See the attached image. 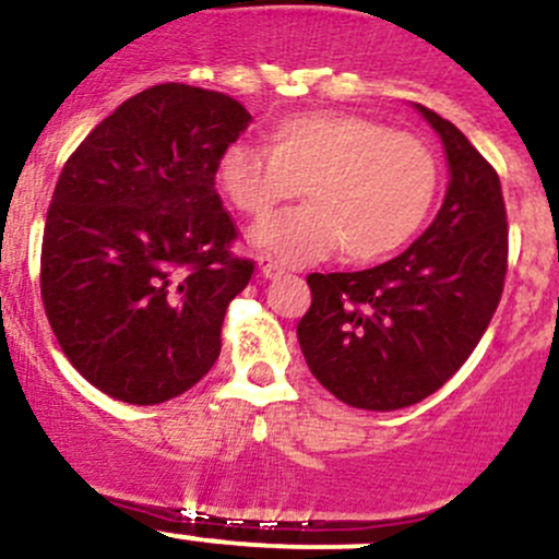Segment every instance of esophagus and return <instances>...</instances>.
<instances>
[{"label":"esophagus","instance_id":"1","mask_svg":"<svg viewBox=\"0 0 559 559\" xmlns=\"http://www.w3.org/2000/svg\"><path fill=\"white\" fill-rule=\"evenodd\" d=\"M259 266H261V274L266 280H277V277H282V274H285V266H282L280 261H274L272 255H261Z\"/></svg>","mask_w":559,"mask_h":559}]
</instances>
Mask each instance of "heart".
Masks as SVG:
<instances>
[{"label":"heart","instance_id":"obj_1","mask_svg":"<svg viewBox=\"0 0 559 559\" xmlns=\"http://www.w3.org/2000/svg\"><path fill=\"white\" fill-rule=\"evenodd\" d=\"M438 179L428 142L354 112L282 118L269 129V147L237 142L218 160L224 195L250 218L306 190L309 205L250 235L282 263H311L337 248L361 263L396 253L428 218Z\"/></svg>","mask_w":559,"mask_h":559}]
</instances>
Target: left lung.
<instances>
[{
    "label": "left lung",
    "mask_w": 559,
    "mask_h": 559,
    "mask_svg": "<svg viewBox=\"0 0 559 559\" xmlns=\"http://www.w3.org/2000/svg\"><path fill=\"white\" fill-rule=\"evenodd\" d=\"M447 147L451 181L432 224L396 259L309 274L298 343L343 404L393 412L428 399L480 343L507 274L499 174L454 123L417 105Z\"/></svg>",
    "instance_id": "left-lung-1"
}]
</instances>
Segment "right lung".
Wrapping results in <instances>:
<instances>
[{
	"mask_svg": "<svg viewBox=\"0 0 559 559\" xmlns=\"http://www.w3.org/2000/svg\"><path fill=\"white\" fill-rule=\"evenodd\" d=\"M253 121L229 94L158 84L62 166L41 240V300L68 361L108 396L163 404L209 374L255 263L216 192Z\"/></svg>",
	"mask_w": 559,
	"mask_h": 559,
	"instance_id": "add662e5",
	"label": "right lung"
}]
</instances>
